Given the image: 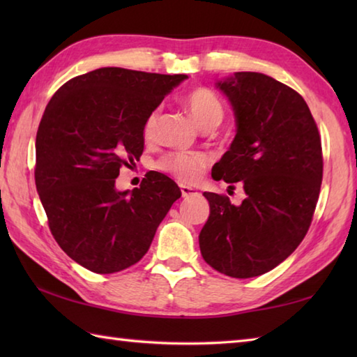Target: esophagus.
Returning <instances> with one entry per match:
<instances>
[{
	"label": "esophagus",
	"mask_w": 357,
	"mask_h": 357,
	"mask_svg": "<svg viewBox=\"0 0 357 357\" xmlns=\"http://www.w3.org/2000/svg\"><path fill=\"white\" fill-rule=\"evenodd\" d=\"M181 193H183V198H192V196H198V190L193 187L188 185H181Z\"/></svg>",
	"instance_id": "esophagus-1"
}]
</instances>
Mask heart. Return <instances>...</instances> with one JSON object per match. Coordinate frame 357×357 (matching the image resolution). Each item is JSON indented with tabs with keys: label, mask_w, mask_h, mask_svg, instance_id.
<instances>
[{
	"label": "heart",
	"mask_w": 357,
	"mask_h": 357,
	"mask_svg": "<svg viewBox=\"0 0 357 357\" xmlns=\"http://www.w3.org/2000/svg\"><path fill=\"white\" fill-rule=\"evenodd\" d=\"M185 107L195 123L199 127L207 124H219L224 116V107L219 98L206 87L193 89L185 96ZM158 109L151 110L144 119L142 136L144 139H153L158 126ZM208 165V156L204 153H184L176 151L170 153L158 162V169L169 172L183 183H196Z\"/></svg>",
	"instance_id": "heart-1"
}]
</instances>
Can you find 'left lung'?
<instances>
[{"label": "left lung", "mask_w": 357, "mask_h": 357, "mask_svg": "<svg viewBox=\"0 0 357 357\" xmlns=\"http://www.w3.org/2000/svg\"><path fill=\"white\" fill-rule=\"evenodd\" d=\"M216 87L231 104L236 135L211 176L241 183L245 199L233 206L204 192L210 216L199 248L210 267L247 279L275 268L305 238L322 183L321 136L304 98L275 78L236 72Z\"/></svg>", "instance_id": "1"}]
</instances>
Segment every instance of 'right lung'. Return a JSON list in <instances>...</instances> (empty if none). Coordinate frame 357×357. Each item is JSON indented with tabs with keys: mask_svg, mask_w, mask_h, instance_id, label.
Listing matches in <instances>:
<instances>
[{
	"mask_svg": "<svg viewBox=\"0 0 357 357\" xmlns=\"http://www.w3.org/2000/svg\"><path fill=\"white\" fill-rule=\"evenodd\" d=\"M187 78L102 67L67 81L45 107L36 190L53 238L84 268L109 275L138 262L181 198L176 183L158 172L132 192L115 183L121 165L142 155L144 119Z\"/></svg>",
	"mask_w": 357,
	"mask_h": 357,
	"instance_id": "obj_1",
	"label": "right lung"
}]
</instances>
